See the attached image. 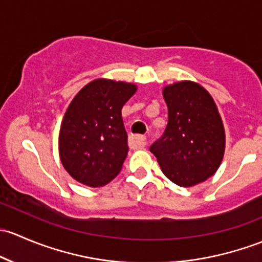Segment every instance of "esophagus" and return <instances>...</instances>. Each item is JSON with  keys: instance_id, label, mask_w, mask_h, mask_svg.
I'll return each instance as SVG.
<instances>
[{"instance_id": "1", "label": "esophagus", "mask_w": 262, "mask_h": 262, "mask_svg": "<svg viewBox=\"0 0 262 262\" xmlns=\"http://www.w3.org/2000/svg\"><path fill=\"white\" fill-rule=\"evenodd\" d=\"M130 141H131L132 146L137 147V149H142V147L146 146V144H147L146 137L142 136V135H136V136H131Z\"/></svg>"}]
</instances>
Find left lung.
<instances>
[{
  "label": "left lung",
  "instance_id": "left-lung-1",
  "mask_svg": "<svg viewBox=\"0 0 262 262\" xmlns=\"http://www.w3.org/2000/svg\"><path fill=\"white\" fill-rule=\"evenodd\" d=\"M168 125L163 137L151 145L161 171L180 187H193L220 168L226 134L217 104L208 91L193 80L163 88Z\"/></svg>",
  "mask_w": 262,
  "mask_h": 262
}]
</instances>
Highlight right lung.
<instances>
[{"label":"right lung","mask_w":262,"mask_h":262,"mask_svg":"<svg viewBox=\"0 0 262 262\" xmlns=\"http://www.w3.org/2000/svg\"><path fill=\"white\" fill-rule=\"evenodd\" d=\"M136 91L135 83L98 78L75 94L58 140L59 158L73 179L98 188L117 177L128 151L121 110Z\"/></svg>","instance_id":"add662e5"}]
</instances>
